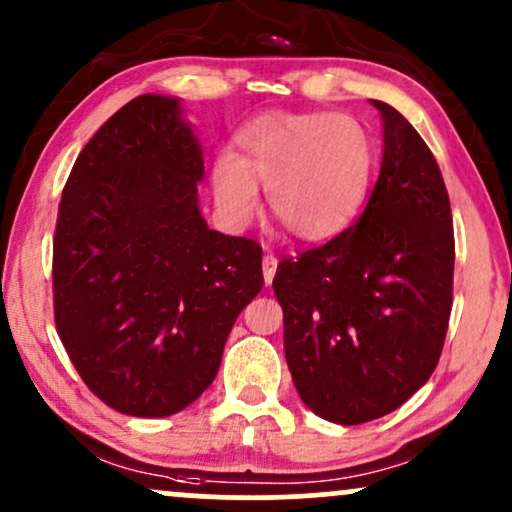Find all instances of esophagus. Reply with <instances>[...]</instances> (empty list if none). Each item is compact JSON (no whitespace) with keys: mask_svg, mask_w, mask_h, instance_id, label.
<instances>
[{"mask_svg":"<svg viewBox=\"0 0 512 512\" xmlns=\"http://www.w3.org/2000/svg\"><path fill=\"white\" fill-rule=\"evenodd\" d=\"M274 274H276V257L272 252H267V255L262 257V276H264V284H272L274 281Z\"/></svg>","mask_w":512,"mask_h":512,"instance_id":"obj_1","label":"esophagus"}]
</instances>
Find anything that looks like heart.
I'll use <instances>...</instances> for the list:
<instances>
[{"mask_svg":"<svg viewBox=\"0 0 512 512\" xmlns=\"http://www.w3.org/2000/svg\"><path fill=\"white\" fill-rule=\"evenodd\" d=\"M236 154L221 151L211 168L216 207L245 226L267 192L274 219L301 240L342 233L366 202L378 146L356 117L342 113H264L238 127Z\"/></svg>","mask_w":512,"mask_h":512,"instance_id":"heart-1","label":"heart"}]
</instances>
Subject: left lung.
Returning a JSON list of instances; mask_svg holds the SVG:
<instances>
[{"instance_id": "1", "label": "left lung", "mask_w": 512, "mask_h": 512, "mask_svg": "<svg viewBox=\"0 0 512 512\" xmlns=\"http://www.w3.org/2000/svg\"><path fill=\"white\" fill-rule=\"evenodd\" d=\"M383 113L380 178L330 243L284 257L272 281L298 395L342 426L380 419L431 378L452 308L455 233L443 175L407 117Z\"/></svg>"}]
</instances>
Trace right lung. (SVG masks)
<instances>
[{
  "mask_svg": "<svg viewBox=\"0 0 512 512\" xmlns=\"http://www.w3.org/2000/svg\"><path fill=\"white\" fill-rule=\"evenodd\" d=\"M202 149L175 98H134L76 158L52 240L55 327L88 390L158 419L214 383L262 248L211 231L197 207Z\"/></svg>",
  "mask_w": 512,
  "mask_h": 512,
  "instance_id": "obj_1",
  "label": "right lung"
}]
</instances>
